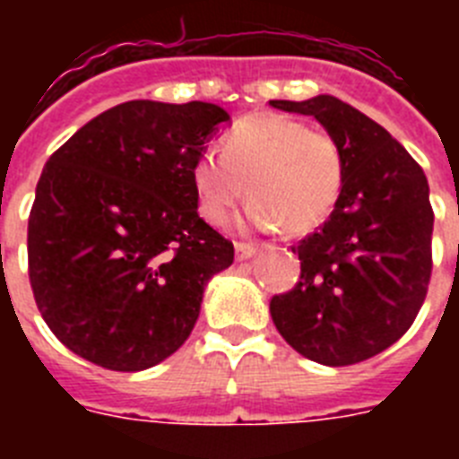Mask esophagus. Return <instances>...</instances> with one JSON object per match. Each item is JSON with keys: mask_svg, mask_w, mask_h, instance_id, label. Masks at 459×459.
Instances as JSON below:
<instances>
[{"mask_svg": "<svg viewBox=\"0 0 459 459\" xmlns=\"http://www.w3.org/2000/svg\"><path fill=\"white\" fill-rule=\"evenodd\" d=\"M255 252H257V247L250 243H236V257L243 262V259H250L255 257Z\"/></svg>", "mask_w": 459, "mask_h": 459, "instance_id": "34e87169", "label": "esophagus"}]
</instances>
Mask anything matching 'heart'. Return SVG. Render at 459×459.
<instances>
[{
	"mask_svg": "<svg viewBox=\"0 0 459 459\" xmlns=\"http://www.w3.org/2000/svg\"><path fill=\"white\" fill-rule=\"evenodd\" d=\"M197 212L221 229L252 197L247 221L257 229L309 233L326 221L342 190V152L331 133L281 114H250L223 138L221 154L204 150L190 169Z\"/></svg>",
	"mask_w": 459,
	"mask_h": 459,
	"instance_id": "1",
	"label": "heart"
}]
</instances>
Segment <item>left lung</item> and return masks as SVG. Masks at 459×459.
<instances>
[{"instance_id": "left-lung-1", "label": "left lung", "mask_w": 459, "mask_h": 459, "mask_svg": "<svg viewBox=\"0 0 459 459\" xmlns=\"http://www.w3.org/2000/svg\"><path fill=\"white\" fill-rule=\"evenodd\" d=\"M305 114L342 152V190L316 233L295 245L300 281L269 312L290 348L326 367L384 352L405 335L431 279L434 209L421 166L384 126L338 97L272 100Z\"/></svg>"}]
</instances>
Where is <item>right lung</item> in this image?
Wrapping results in <instances>:
<instances>
[{
	"instance_id": "add662e5",
	"label": "right lung",
	"mask_w": 459,
	"mask_h": 459,
	"mask_svg": "<svg viewBox=\"0 0 459 459\" xmlns=\"http://www.w3.org/2000/svg\"><path fill=\"white\" fill-rule=\"evenodd\" d=\"M230 117L209 102L133 100L68 138L28 219L38 309L71 352L143 371L187 341L233 243L197 214L190 169Z\"/></svg>"
}]
</instances>
